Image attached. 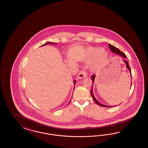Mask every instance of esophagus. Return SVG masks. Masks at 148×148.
<instances>
[{
    "label": "esophagus",
    "instance_id": "1",
    "mask_svg": "<svg viewBox=\"0 0 148 148\" xmlns=\"http://www.w3.org/2000/svg\"><path fill=\"white\" fill-rule=\"evenodd\" d=\"M87 75L86 72L85 71L83 70V71H81L79 73L77 77L79 79H82V78H84V77H87Z\"/></svg>",
    "mask_w": 148,
    "mask_h": 148
}]
</instances>
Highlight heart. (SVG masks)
I'll list each match as a JSON object with an SVG mask.
<instances>
[{"label": "heart", "mask_w": 148, "mask_h": 148, "mask_svg": "<svg viewBox=\"0 0 148 148\" xmlns=\"http://www.w3.org/2000/svg\"><path fill=\"white\" fill-rule=\"evenodd\" d=\"M86 53L89 60L94 58L92 64V68L94 70H99L103 67L108 61V53L101 48H89L87 50Z\"/></svg>", "instance_id": "heart-1"}]
</instances>
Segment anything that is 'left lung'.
<instances>
[{"label": "left lung", "instance_id": "1", "mask_svg": "<svg viewBox=\"0 0 148 148\" xmlns=\"http://www.w3.org/2000/svg\"><path fill=\"white\" fill-rule=\"evenodd\" d=\"M108 46H109L110 49L112 51L113 53L118 54V55L121 56H122V57L124 58H126V56L125 54H124V53H123L120 50L118 49L117 48L115 47L114 46H113V45H108ZM123 61L125 63L126 65V68L129 70L130 74H131V69H130V67H129V66L128 62H127L126 60H124ZM95 76H96L95 75H93L92 76H91V79H92V81H93V84H92V90H91V91H90V94H91V95H92V98H93V99L94 100V101H95V103H97L98 105L100 106L105 107V108H111L112 106L105 105H103V104H102V103H99L98 101L95 98V97L94 96V94H93V84H94V79H95ZM131 79H132V77H131ZM131 85H132V82H131Z\"/></svg>", "mask_w": 148, "mask_h": 148}]
</instances>
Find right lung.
Listing matches in <instances>:
<instances>
[{
    "label": "right lung",
    "instance_id": "right-lung-1",
    "mask_svg": "<svg viewBox=\"0 0 148 148\" xmlns=\"http://www.w3.org/2000/svg\"><path fill=\"white\" fill-rule=\"evenodd\" d=\"M48 44H51V45H56L57 43H53V42H47V43H45V44L42 45H41V46H43V45H48ZM75 82H76V81H74V87H75ZM73 92H74V91H73ZM70 101H69V103H70Z\"/></svg>",
    "mask_w": 148,
    "mask_h": 148
}]
</instances>
